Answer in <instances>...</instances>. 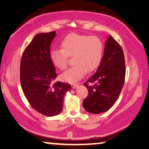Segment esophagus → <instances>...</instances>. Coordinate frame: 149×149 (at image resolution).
Segmentation results:
<instances>
[{
  "label": "esophagus",
  "instance_id": "1",
  "mask_svg": "<svg viewBox=\"0 0 149 149\" xmlns=\"http://www.w3.org/2000/svg\"><path fill=\"white\" fill-rule=\"evenodd\" d=\"M78 86H79V84H78V83H73V84H71V86H72V88L73 89L76 88Z\"/></svg>",
  "mask_w": 149,
  "mask_h": 149
}]
</instances>
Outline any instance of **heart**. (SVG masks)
<instances>
[{
    "label": "heart",
    "instance_id": "1",
    "mask_svg": "<svg viewBox=\"0 0 149 149\" xmlns=\"http://www.w3.org/2000/svg\"><path fill=\"white\" fill-rule=\"evenodd\" d=\"M61 49L52 50L50 59L54 67L65 70L67 67L68 57H73L74 66L61 75V79L68 82H75L81 79L86 71L92 72L101 63L104 44L96 36L71 33L61 42Z\"/></svg>",
    "mask_w": 149,
    "mask_h": 149
}]
</instances>
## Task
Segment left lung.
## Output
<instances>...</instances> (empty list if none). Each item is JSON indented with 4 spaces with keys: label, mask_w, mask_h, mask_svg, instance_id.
I'll use <instances>...</instances> for the list:
<instances>
[{
    "label": "left lung",
    "mask_w": 149,
    "mask_h": 149,
    "mask_svg": "<svg viewBox=\"0 0 149 149\" xmlns=\"http://www.w3.org/2000/svg\"><path fill=\"white\" fill-rule=\"evenodd\" d=\"M125 57L122 48L109 35L99 67L84 85L88 95L83 101L84 109L92 114L108 111L116 101L125 78Z\"/></svg>",
    "instance_id": "left-lung-1"
}]
</instances>
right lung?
I'll return each instance as SVG.
<instances>
[{
    "label": "right lung",
    "instance_id": "right-lung-1",
    "mask_svg": "<svg viewBox=\"0 0 149 149\" xmlns=\"http://www.w3.org/2000/svg\"><path fill=\"white\" fill-rule=\"evenodd\" d=\"M55 36L54 31L37 34L20 61V83L25 97L34 109L47 116L61 113L65 94L71 90L68 83H53L57 74L50 59V47Z\"/></svg>",
    "mask_w": 149,
    "mask_h": 149
}]
</instances>
